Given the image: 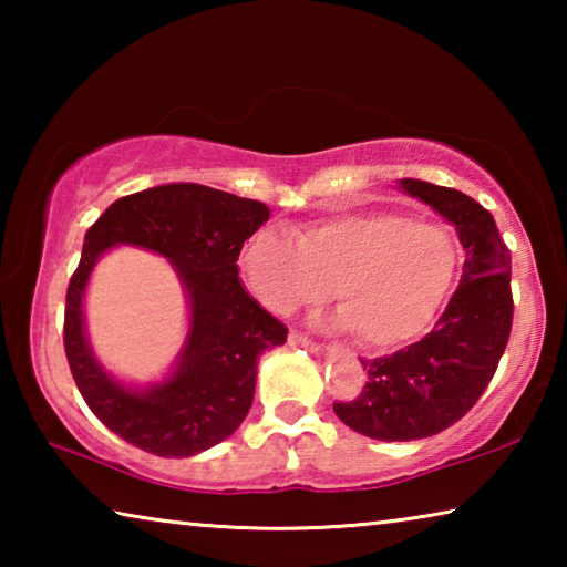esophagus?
Masks as SVG:
<instances>
[{
	"label": "esophagus",
	"instance_id": "1",
	"mask_svg": "<svg viewBox=\"0 0 567 567\" xmlns=\"http://www.w3.org/2000/svg\"><path fill=\"white\" fill-rule=\"evenodd\" d=\"M290 342H292V344H300V348H307V350H320V342H318V340H312L310 334L297 332V330L290 332Z\"/></svg>",
	"mask_w": 567,
	"mask_h": 567
}]
</instances>
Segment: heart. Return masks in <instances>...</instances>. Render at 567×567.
<instances>
[{
    "instance_id": "b5f03b06",
    "label": "heart",
    "mask_w": 567,
    "mask_h": 567,
    "mask_svg": "<svg viewBox=\"0 0 567 567\" xmlns=\"http://www.w3.org/2000/svg\"><path fill=\"white\" fill-rule=\"evenodd\" d=\"M460 245L435 219L398 209H352L292 229H272L239 252L247 290L267 310L290 315L330 297L364 348L395 350L427 330L460 270Z\"/></svg>"
}]
</instances>
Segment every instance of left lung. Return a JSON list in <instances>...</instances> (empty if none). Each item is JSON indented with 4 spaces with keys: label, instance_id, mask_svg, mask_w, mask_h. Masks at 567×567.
I'll return each instance as SVG.
<instances>
[{
    "label": "left lung",
    "instance_id": "8db88e82",
    "mask_svg": "<svg viewBox=\"0 0 567 567\" xmlns=\"http://www.w3.org/2000/svg\"><path fill=\"white\" fill-rule=\"evenodd\" d=\"M400 187L455 227L465 265L435 328L385 358L362 360V392L332 405L354 433L388 443L455 425L491 385L513 328L511 249L493 215L453 187L422 179H400Z\"/></svg>",
    "mask_w": 567,
    "mask_h": 567
}]
</instances>
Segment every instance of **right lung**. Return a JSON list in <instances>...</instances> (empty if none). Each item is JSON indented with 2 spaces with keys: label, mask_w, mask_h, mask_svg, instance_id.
<instances>
[{
  "label": "right lung",
  "mask_w": 567,
  "mask_h": 567,
  "mask_svg": "<svg viewBox=\"0 0 567 567\" xmlns=\"http://www.w3.org/2000/svg\"><path fill=\"white\" fill-rule=\"evenodd\" d=\"M267 219L270 209L257 199L179 182L117 199L84 235L66 287L64 352L84 402L114 435L152 455L189 457L223 443L247 417L257 358L287 340L285 324L237 277L239 249ZM114 244L167 256L190 295V334L178 370L150 391L110 379L83 334V287L99 255Z\"/></svg>",
  "instance_id": "1"
}]
</instances>
